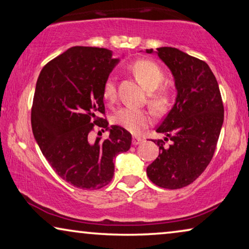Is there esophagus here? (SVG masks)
<instances>
[{"instance_id": "esophagus-1", "label": "esophagus", "mask_w": 249, "mask_h": 249, "mask_svg": "<svg viewBox=\"0 0 249 249\" xmlns=\"http://www.w3.org/2000/svg\"><path fill=\"white\" fill-rule=\"evenodd\" d=\"M142 141H143V138L137 137V136L132 137V144H133V146H137V144L141 143V142H142Z\"/></svg>"}]
</instances>
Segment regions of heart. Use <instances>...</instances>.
Instances as JSON below:
<instances>
[{"label":"heart","instance_id":"heart-1","mask_svg":"<svg viewBox=\"0 0 249 249\" xmlns=\"http://www.w3.org/2000/svg\"><path fill=\"white\" fill-rule=\"evenodd\" d=\"M131 71L138 81L141 83V86L146 90L151 91L149 94L150 105L159 111L166 109L171 100V92L167 88H160V89L155 90L163 80V72L158 64L149 60H139L132 64ZM102 93L103 98L107 101L111 102L116 99L117 87L113 76H109L107 79L105 86H103ZM112 122L116 125L128 130L133 135H138L149 127V124H151V117L150 113L146 110L127 107V108H122L114 113Z\"/></svg>","mask_w":249,"mask_h":249}]
</instances>
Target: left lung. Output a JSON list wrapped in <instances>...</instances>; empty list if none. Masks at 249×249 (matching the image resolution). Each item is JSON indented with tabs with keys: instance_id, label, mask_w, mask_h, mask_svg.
Segmentation results:
<instances>
[{
	"instance_id": "obj_1",
	"label": "left lung",
	"mask_w": 249,
	"mask_h": 249,
	"mask_svg": "<svg viewBox=\"0 0 249 249\" xmlns=\"http://www.w3.org/2000/svg\"><path fill=\"white\" fill-rule=\"evenodd\" d=\"M146 52H156L169 68L177 90L174 107L156 129L171 144L164 147L163 140H152L159 146V156L147 167V175L161 188L179 189L196 180L213 158L224 122L223 100L204 61L170 47Z\"/></svg>"
}]
</instances>
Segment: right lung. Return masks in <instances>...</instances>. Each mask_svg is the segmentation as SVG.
Instances as JSON below:
<instances>
[{
	"mask_svg": "<svg viewBox=\"0 0 249 249\" xmlns=\"http://www.w3.org/2000/svg\"><path fill=\"white\" fill-rule=\"evenodd\" d=\"M119 61L108 49L72 47L44 66L36 81L34 138L53 170L76 188L108 185L114 158L131 146V133L119 125L109 128L99 117L105 114L103 86ZM94 125L108 130V140H89Z\"/></svg>",
	"mask_w": 249,
	"mask_h": 249,
	"instance_id": "obj_1",
	"label": "right lung"
}]
</instances>
